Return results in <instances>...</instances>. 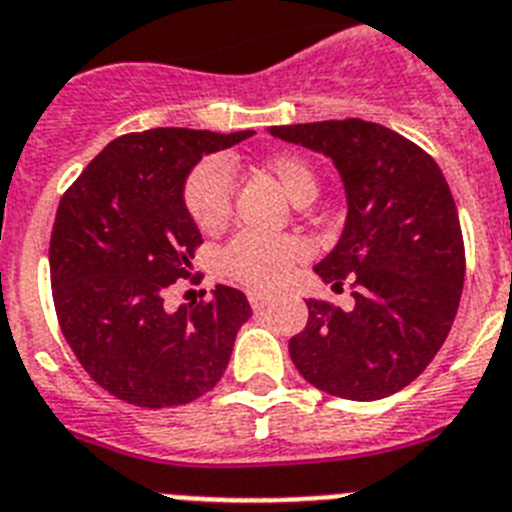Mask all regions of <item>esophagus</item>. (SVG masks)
Segmentation results:
<instances>
[{
  "instance_id": "34e87169",
  "label": "esophagus",
  "mask_w": 512,
  "mask_h": 512,
  "mask_svg": "<svg viewBox=\"0 0 512 512\" xmlns=\"http://www.w3.org/2000/svg\"><path fill=\"white\" fill-rule=\"evenodd\" d=\"M270 301H273V299H270V296H265V293H257V291L250 293V304H252V309H255V311L265 309Z\"/></svg>"
}]
</instances>
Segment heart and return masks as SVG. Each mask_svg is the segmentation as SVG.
Here are the masks:
<instances>
[{
	"label": "heart",
	"mask_w": 512,
	"mask_h": 512,
	"mask_svg": "<svg viewBox=\"0 0 512 512\" xmlns=\"http://www.w3.org/2000/svg\"><path fill=\"white\" fill-rule=\"evenodd\" d=\"M265 172L275 180L293 206H309L317 198V175L309 162L296 154H278L265 162ZM231 195H234V170L226 159H203L195 164L185 180V208L195 226L206 234H216L231 216ZM304 257V244L288 237H257L237 234L221 252V270L226 278L252 288L270 291L278 288L291 268Z\"/></svg>",
	"instance_id": "1"
}]
</instances>
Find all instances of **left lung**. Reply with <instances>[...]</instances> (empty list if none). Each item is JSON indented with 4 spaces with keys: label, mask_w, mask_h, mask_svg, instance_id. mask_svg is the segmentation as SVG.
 <instances>
[{
    "label": "left lung",
    "mask_w": 512,
    "mask_h": 512,
    "mask_svg": "<svg viewBox=\"0 0 512 512\" xmlns=\"http://www.w3.org/2000/svg\"><path fill=\"white\" fill-rule=\"evenodd\" d=\"M275 139L330 157L348 219L314 265L353 288V309L309 299L288 342L293 366L332 397L371 402L420 376L451 332L464 288V239L441 167L391 128L361 118L273 126Z\"/></svg>",
    "instance_id": "left-lung-1"
}]
</instances>
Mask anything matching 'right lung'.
<instances>
[{"instance_id": "right-lung-1", "label": "right lung", "mask_w": 512, "mask_h": 512, "mask_svg": "<svg viewBox=\"0 0 512 512\" xmlns=\"http://www.w3.org/2000/svg\"><path fill=\"white\" fill-rule=\"evenodd\" d=\"M151 128L110 141L64 193L51 231V288L69 348L92 379L136 407H177L211 391L252 317L242 291L164 309V291L190 275L201 231L185 180L206 154L250 139Z\"/></svg>"}]
</instances>
